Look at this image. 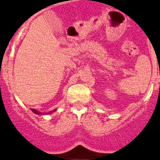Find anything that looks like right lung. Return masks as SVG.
<instances>
[{"mask_svg": "<svg viewBox=\"0 0 160 160\" xmlns=\"http://www.w3.org/2000/svg\"><path fill=\"white\" fill-rule=\"evenodd\" d=\"M31 110H32V111L33 113H35V114H42V113H40V112H38V111H37V110H34V109H31ZM54 111H56V110H53V111H50V112H49V113H46V114H51V113H53V112H54Z\"/></svg>", "mask_w": 160, "mask_h": 160, "instance_id": "obj_1", "label": "right lung"}]
</instances>
